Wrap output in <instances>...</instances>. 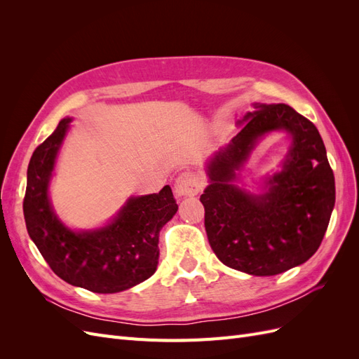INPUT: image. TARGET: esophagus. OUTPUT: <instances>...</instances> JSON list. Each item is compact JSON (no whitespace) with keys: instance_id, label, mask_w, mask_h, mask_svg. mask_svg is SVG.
Returning a JSON list of instances; mask_svg holds the SVG:
<instances>
[{"instance_id":"esophagus-1","label":"esophagus","mask_w":359,"mask_h":359,"mask_svg":"<svg viewBox=\"0 0 359 359\" xmlns=\"http://www.w3.org/2000/svg\"><path fill=\"white\" fill-rule=\"evenodd\" d=\"M202 189V181L201 178L193 172H182L181 175L175 180V184H173V191L178 198L184 196H194L198 194Z\"/></svg>"}]
</instances>
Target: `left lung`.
Wrapping results in <instances>:
<instances>
[{"mask_svg":"<svg viewBox=\"0 0 359 359\" xmlns=\"http://www.w3.org/2000/svg\"><path fill=\"white\" fill-rule=\"evenodd\" d=\"M229 144L206 163L201 202L215 256L250 276H277L316 253L335 203L334 173L316 126L285 103H255ZM285 131L292 142L282 170L264 179L262 194L236 184L258 140Z\"/></svg>","mask_w":359,"mask_h":359,"instance_id":"left-lung-1","label":"left lung"}]
</instances>
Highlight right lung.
Returning <instances> with one entry per match:
<instances>
[{"mask_svg": "<svg viewBox=\"0 0 359 359\" xmlns=\"http://www.w3.org/2000/svg\"><path fill=\"white\" fill-rule=\"evenodd\" d=\"M72 118H64L28 165L24 217L28 235L50 269L69 285L95 293H116L156 273L158 233L178 211L169 186L132 196L114 219L97 229L73 231L49 199V184Z\"/></svg>", "mask_w": 359, "mask_h": 359, "instance_id": "obj_1", "label": "right lung"}]
</instances>
